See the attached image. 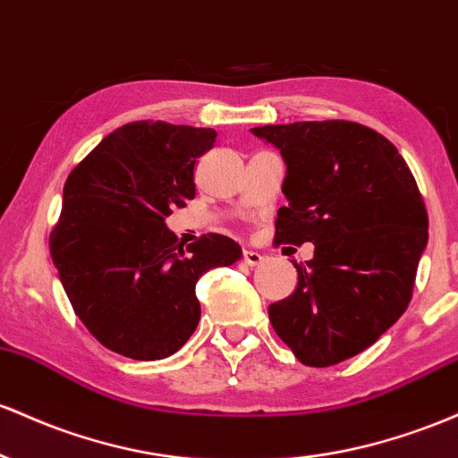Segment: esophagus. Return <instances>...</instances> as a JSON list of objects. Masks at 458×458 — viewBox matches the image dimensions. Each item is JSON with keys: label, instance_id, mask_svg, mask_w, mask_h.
<instances>
[{"label": "esophagus", "instance_id": "obj_1", "mask_svg": "<svg viewBox=\"0 0 458 458\" xmlns=\"http://www.w3.org/2000/svg\"><path fill=\"white\" fill-rule=\"evenodd\" d=\"M261 259H264V255L261 253H257V250H253V249H244V264L257 266Z\"/></svg>", "mask_w": 458, "mask_h": 458}]
</instances>
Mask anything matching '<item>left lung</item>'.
<instances>
[{"label":"left lung","instance_id":"left-lung-1","mask_svg":"<svg viewBox=\"0 0 458 458\" xmlns=\"http://www.w3.org/2000/svg\"><path fill=\"white\" fill-rule=\"evenodd\" d=\"M285 162L287 205L275 242L313 244L294 294L268 307L276 335L305 366L372 346L403 316L428 242V216L387 138L348 121L253 127Z\"/></svg>","mask_w":458,"mask_h":458}]
</instances>
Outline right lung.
I'll use <instances>...</instances> for the list:
<instances>
[{
  "instance_id": "add662e5",
  "label": "right lung",
  "mask_w": 458,
  "mask_h": 458,
  "mask_svg": "<svg viewBox=\"0 0 458 458\" xmlns=\"http://www.w3.org/2000/svg\"><path fill=\"white\" fill-rule=\"evenodd\" d=\"M214 142L203 127L130 123L66 179L51 259L80 320L123 357L177 352L201 320L199 276L242 257L227 235L188 244L166 227L173 208L194 199V164Z\"/></svg>"
}]
</instances>
